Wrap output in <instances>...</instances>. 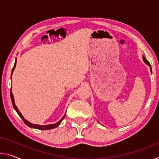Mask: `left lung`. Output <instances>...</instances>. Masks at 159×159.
<instances>
[{"label":"left lung","instance_id":"obj_1","mask_svg":"<svg viewBox=\"0 0 159 159\" xmlns=\"http://www.w3.org/2000/svg\"><path fill=\"white\" fill-rule=\"evenodd\" d=\"M143 60H144V62L147 64V65H149V66H151V65H150V64H149V61H147V60L146 58H145V57H143ZM151 71H152V68H151Z\"/></svg>","mask_w":159,"mask_h":159}]
</instances>
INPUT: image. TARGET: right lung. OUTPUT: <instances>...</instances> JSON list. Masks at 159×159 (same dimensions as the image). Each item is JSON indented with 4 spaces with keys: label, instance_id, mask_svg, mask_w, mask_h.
I'll use <instances>...</instances> for the list:
<instances>
[{
    "label": "right lung",
    "instance_id": "1",
    "mask_svg": "<svg viewBox=\"0 0 159 159\" xmlns=\"http://www.w3.org/2000/svg\"><path fill=\"white\" fill-rule=\"evenodd\" d=\"M16 61H15V63L14 67H13V68H12V72H13V71H14V69H15V66H16ZM12 74H11V76H12ZM10 97H11L12 103V105H13V107H14V109L16 110V111L17 112V114H19V116H20V118H21V119H22L23 121L25 122V124H26V125H28L29 127H30V128H33L39 129V130H50V129H53V128H57V126L60 124L61 122L62 121V120L64 119V118L65 117V115H66V114H64V116L62 117V118H61V119L60 120V121H58L57 123H55V124H50V125H41L33 124V123H31L30 122H29L28 120H26L25 119V118L23 117V116L21 114L20 111H19V109H17V106H16V105H15V104L14 97H13V95H12V90H10Z\"/></svg>",
    "mask_w": 159,
    "mask_h": 159
}]
</instances>
